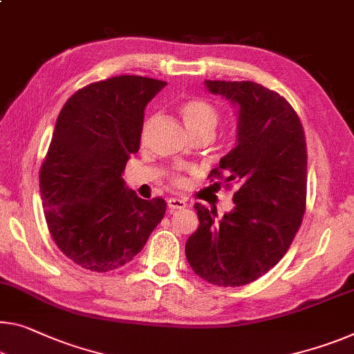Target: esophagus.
<instances>
[{
	"label": "esophagus",
	"mask_w": 354,
	"mask_h": 354,
	"mask_svg": "<svg viewBox=\"0 0 354 354\" xmlns=\"http://www.w3.org/2000/svg\"><path fill=\"white\" fill-rule=\"evenodd\" d=\"M167 207H169L171 210L185 209V207H187V201L180 199V198H169V199H167Z\"/></svg>",
	"instance_id": "34e87169"
}]
</instances>
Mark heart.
I'll list each match as a JSON object with an SVG mask.
<instances>
[{
  "label": "heart",
  "mask_w": 354,
  "mask_h": 354,
  "mask_svg": "<svg viewBox=\"0 0 354 354\" xmlns=\"http://www.w3.org/2000/svg\"><path fill=\"white\" fill-rule=\"evenodd\" d=\"M180 113L188 131L192 133L193 138L201 134H215V129L220 123V111L212 102L201 100V97H193V100L185 101L180 106ZM174 187L182 188L185 187V177L180 174L171 177Z\"/></svg>",
  "instance_id": "b5f03b06"
}]
</instances>
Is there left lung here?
<instances>
[{
	"mask_svg": "<svg viewBox=\"0 0 354 354\" xmlns=\"http://www.w3.org/2000/svg\"><path fill=\"white\" fill-rule=\"evenodd\" d=\"M210 93L239 107L237 145L212 169L210 182L236 185L234 209L196 204L199 227L185 245L196 275L216 286L252 283L285 257L307 201V144L292 106L277 91L242 80H205Z\"/></svg>",
	"mask_w": 354,
	"mask_h": 354,
	"instance_id": "1",
	"label": "left lung"
}]
</instances>
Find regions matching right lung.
<instances>
[{
  "mask_svg": "<svg viewBox=\"0 0 354 354\" xmlns=\"http://www.w3.org/2000/svg\"><path fill=\"white\" fill-rule=\"evenodd\" d=\"M165 86L115 75L77 90L59 112L39 172L41 199L52 239L80 268L129 263L166 214L165 199H140L122 178L139 150L147 102Z\"/></svg>",
  "mask_w": 354,
  "mask_h": 354,
  "instance_id": "add662e5",
  "label": "right lung"
}]
</instances>
